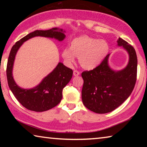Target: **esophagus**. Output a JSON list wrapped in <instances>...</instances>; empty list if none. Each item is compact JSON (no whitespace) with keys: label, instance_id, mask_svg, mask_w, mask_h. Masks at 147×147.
Here are the masks:
<instances>
[{"label":"esophagus","instance_id":"1","mask_svg":"<svg viewBox=\"0 0 147 147\" xmlns=\"http://www.w3.org/2000/svg\"><path fill=\"white\" fill-rule=\"evenodd\" d=\"M80 74V72L78 70H74L73 71V75L74 76H78Z\"/></svg>","mask_w":147,"mask_h":147}]
</instances>
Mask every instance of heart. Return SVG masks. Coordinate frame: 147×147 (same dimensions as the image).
<instances>
[{
    "label": "heart",
    "instance_id": "heart-1",
    "mask_svg": "<svg viewBox=\"0 0 147 147\" xmlns=\"http://www.w3.org/2000/svg\"><path fill=\"white\" fill-rule=\"evenodd\" d=\"M108 51L109 46L106 41L82 36L74 39L71 47L63 50L62 56L69 65L75 61L76 56H80L81 65L85 69H92L101 63Z\"/></svg>",
    "mask_w": 147,
    "mask_h": 147
}]
</instances>
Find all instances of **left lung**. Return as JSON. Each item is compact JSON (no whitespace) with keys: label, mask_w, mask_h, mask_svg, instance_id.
I'll list each match as a JSON object with an SVG mask.
<instances>
[{"label":"left lung","mask_w":147,"mask_h":147,"mask_svg":"<svg viewBox=\"0 0 147 147\" xmlns=\"http://www.w3.org/2000/svg\"><path fill=\"white\" fill-rule=\"evenodd\" d=\"M118 45L128 51L130 60L123 70L115 72L109 67L108 54L100 64L82 72V98L84 105L96 113L111 112L121 106L132 92L137 79L138 58L131 45L119 38Z\"/></svg>","instance_id":"8db88e82"}]
</instances>
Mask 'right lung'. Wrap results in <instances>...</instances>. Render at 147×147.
Listing matches in <instances>:
<instances>
[{
  "label": "right lung",
  "instance_id": "obj_1",
  "mask_svg": "<svg viewBox=\"0 0 147 147\" xmlns=\"http://www.w3.org/2000/svg\"><path fill=\"white\" fill-rule=\"evenodd\" d=\"M62 31V29L58 30L57 28L47 30H36L17 41L11 49L6 67L9 88L17 100L29 110L41 112L58 105L62 98L63 89L71 80L73 71L63 63H59L54 71L46 76L38 86L30 89H21L15 82L12 76L15 56L21 45L33 37L43 36L56 38L59 41L63 40L65 36Z\"/></svg>",
  "mask_w": 147,
  "mask_h": 147
}]
</instances>
